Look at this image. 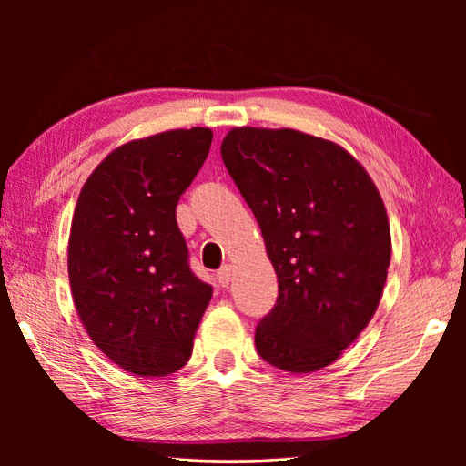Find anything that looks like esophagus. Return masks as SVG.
Segmentation results:
<instances>
[{"label": "esophagus", "mask_w": 466, "mask_h": 466, "mask_svg": "<svg viewBox=\"0 0 466 466\" xmlns=\"http://www.w3.org/2000/svg\"><path fill=\"white\" fill-rule=\"evenodd\" d=\"M216 279H218V282H220L222 286H228V284H230V282H232V266H230V264L222 266V268L218 270Z\"/></svg>", "instance_id": "34e87169"}]
</instances>
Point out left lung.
I'll return each instance as SVG.
<instances>
[{
  "label": "left lung",
  "mask_w": 466,
  "mask_h": 466,
  "mask_svg": "<svg viewBox=\"0 0 466 466\" xmlns=\"http://www.w3.org/2000/svg\"><path fill=\"white\" fill-rule=\"evenodd\" d=\"M220 150L279 276L256 350L284 372L320 370L379 309L392 250L379 187L342 146L290 127H232Z\"/></svg>",
  "instance_id": "left-lung-1"
}]
</instances>
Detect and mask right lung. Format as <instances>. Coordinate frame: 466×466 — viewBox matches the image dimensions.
Segmentation results:
<instances>
[{
  "label": "right lung",
  "instance_id": "obj_1",
  "mask_svg": "<svg viewBox=\"0 0 466 466\" xmlns=\"http://www.w3.org/2000/svg\"><path fill=\"white\" fill-rule=\"evenodd\" d=\"M212 144L210 127L117 146L77 198L67 242L74 306L94 344L136 376L190 360L212 286L187 266L176 206Z\"/></svg>",
  "mask_w": 466,
  "mask_h": 466
}]
</instances>
